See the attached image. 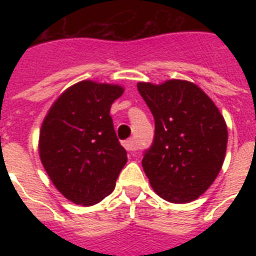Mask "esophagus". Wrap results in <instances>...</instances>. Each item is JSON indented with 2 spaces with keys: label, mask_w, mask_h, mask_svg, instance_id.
Segmentation results:
<instances>
[{
  "label": "esophagus",
  "mask_w": 256,
  "mask_h": 256,
  "mask_svg": "<svg viewBox=\"0 0 256 256\" xmlns=\"http://www.w3.org/2000/svg\"><path fill=\"white\" fill-rule=\"evenodd\" d=\"M124 144V148L128 150V152H134L136 150V144H134V140H124L122 142Z\"/></svg>",
  "instance_id": "34e87169"
}]
</instances>
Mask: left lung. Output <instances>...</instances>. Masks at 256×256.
Instances as JSON below:
<instances>
[{
	"mask_svg": "<svg viewBox=\"0 0 256 256\" xmlns=\"http://www.w3.org/2000/svg\"><path fill=\"white\" fill-rule=\"evenodd\" d=\"M156 132L142 166L160 198L187 203L202 195L222 168L227 126L214 102L196 85L171 80L162 85L140 82Z\"/></svg>",
	"mask_w": 256,
	"mask_h": 256,
	"instance_id": "left-lung-1",
	"label": "left lung"
}]
</instances>
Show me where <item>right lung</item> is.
<instances>
[{
	"instance_id": "right-lung-1",
	"label": "right lung",
	"mask_w": 256,
	"mask_h": 256,
	"mask_svg": "<svg viewBox=\"0 0 256 256\" xmlns=\"http://www.w3.org/2000/svg\"><path fill=\"white\" fill-rule=\"evenodd\" d=\"M124 88L82 81L58 98L40 132V156L64 196L84 206L116 187L128 152L116 138L110 108Z\"/></svg>"
}]
</instances>
